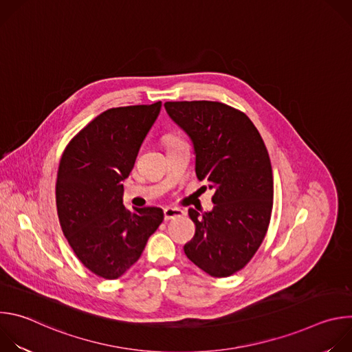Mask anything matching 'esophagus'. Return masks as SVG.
I'll return each instance as SVG.
<instances>
[{
    "label": "esophagus",
    "mask_w": 352,
    "mask_h": 352,
    "mask_svg": "<svg viewBox=\"0 0 352 352\" xmlns=\"http://www.w3.org/2000/svg\"><path fill=\"white\" fill-rule=\"evenodd\" d=\"M184 212L181 209H177V208H166L164 209V219L168 221V220H173L175 217H179L182 216Z\"/></svg>",
    "instance_id": "esophagus-1"
}]
</instances>
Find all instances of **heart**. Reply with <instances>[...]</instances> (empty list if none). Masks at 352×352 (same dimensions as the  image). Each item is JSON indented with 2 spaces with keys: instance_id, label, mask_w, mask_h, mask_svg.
<instances>
[{
  "instance_id": "1",
  "label": "heart",
  "mask_w": 352,
  "mask_h": 352,
  "mask_svg": "<svg viewBox=\"0 0 352 352\" xmlns=\"http://www.w3.org/2000/svg\"><path fill=\"white\" fill-rule=\"evenodd\" d=\"M177 140H179V139H177V138H173V139L170 140V143H173V142H177Z\"/></svg>"
}]
</instances>
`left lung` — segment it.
I'll use <instances>...</instances> for the list:
<instances>
[{
  "label": "left lung",
  "instance_id": "8db88e82",
  "mask_svg": "<svg viewBox=\"0 0 352 352\" xmlns=\"http://www.w3.org/2000/svg\"><path fill=\"white\" fill-rule=\"evenodd\" d=\"M164 107L193 143L196 177L214 192L212 212L188 210L196 230L185 255L212 277H228L254 258L267 232L273 209L267 148L254 122L227 104L200 100Z\"/></svg>",
  "mask_w": 352,
  "mask_h": 352
}]
</instances>
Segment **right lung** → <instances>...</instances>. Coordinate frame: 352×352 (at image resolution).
Segmentation results:
<instances>
[{"instance_id":"right-lung-1","label":"right lung","mask_w":352,"mask_h":352,"mask_svg":"<svg viewBox=\"0 0 352 352\" xmlns=\"http://www.w3.org/2000/svg\"><path fill=\"white\" fill-rule=\"evenodd\" d=\"M160 109L162 102L110 109L78 132L63 153L56 184L60 224L78 259L98 277H121L164 220L160 208L129 212L122 205V181Z\"/></svg>"}]
</instances>
